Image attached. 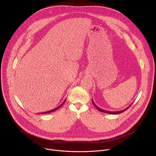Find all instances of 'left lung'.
Masks as SVG:
<instances>
[{
    "label": "left lung",
    "instance_id": "1",
    "mask_svg": "<svg viewBox=\"0 0 156 156\" xmlns=\"http://www.w3.org/2000/svg\"><path fill=\"white\" fill-rule=\"evenodd\" d=\"M92 102H93V105L95 106V107L98 110H99L100 112H104V113H107V114H121V113H122V112H125V110H126L131 105V104L130 105H129L128 107H126L125 109H123V110H120V111H114V112H112V111H108V110H103V109H102V108H101L100 107H99L98 106H97L96 105V104L94 102V101H93V99H92Z\"/></svg>",
    "mask_w": 156,
    "mask_h": 156
}]
</instances>
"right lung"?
Wrapping results in <instances>:
<instances>
[{"mask_svg": "<svg viewBox=\"0 0 156 156\" xmlns=\"http://www.w3.org/2000/svg\"><path fill=\"white\" fill-rule=\"evenodd\" d=\"M65 100L66 99H65V101L63 102V103L61 104V105H60L58 107H56V108H55L54 109H52V110H49V111H48V112H41V114H47V113H50V112H54V111H55V110H57V109H58L60 107H61V106H62V105L65 103Z\"/></svg>", "mask_w": 156, "mask_h": 156, "instance_id": "right-lung-1", "label": "right lung"}]
</instances>
